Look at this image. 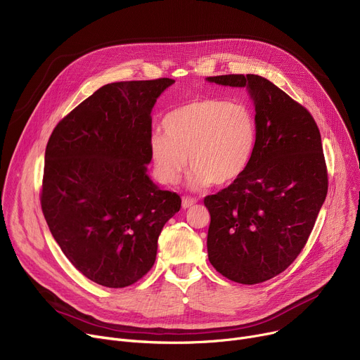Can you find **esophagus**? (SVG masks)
<instances>
[{"mask_svg": "<svg viewBox=\"0 0 360 360\" xmlns=\"http://www.w3.org/2000/svg\"><path fill=\"white\" fill-rule=\"evenodd\" d=\"M195 202H197V200H195V198L184 197V198H182V208H189V207H193Z\"/></svg>", "mask_w": 360, "mask_h": 360, "instance_id": "1", "label": "esophagus"}]
</instances>
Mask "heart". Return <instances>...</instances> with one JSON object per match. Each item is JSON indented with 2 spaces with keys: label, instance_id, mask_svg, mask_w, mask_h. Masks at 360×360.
I'll list each match as a JSON object with an SVG mask.
<instances>
[{
  "label": "heart",
  "instance_id": "1",
  "mask_svg": "<svg viewBox=\"0 0 360 360\" xmlns=\"http://www.w3.org/2000/svg\"><path fill=\"white\" fill-rule=\"evenodd\" d=\"M165 134L150 137V155L156 178L176 184L186 162L189 185L224 186L236 182L253 159L257 123L243 103L217 97L188 101L163 117Z\"/></svg>",
  "mask_w": 360,
  "mask_h": 360
}]
</instances>
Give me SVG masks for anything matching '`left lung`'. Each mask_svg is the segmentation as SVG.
<instances>
[{
  "mask_svg": "<svg viewBox=\"0 0 360 360\" xmlns=\"http://www.w3.org/2000/svg\"><path fill=\"white\" fill-rule=\"evenodd\" d=\"M246 86L255 101L257 145L248 171L207 195L210 263L230 281L255 285L288 268L304 249L328 189L313 115L259 75L208 77Z\"/></svg>",
  "mask_w": 360,
  "mask_h": 360,
  "instance_id": "8db88e82",
  "label": "left lung"
}]
</instances>
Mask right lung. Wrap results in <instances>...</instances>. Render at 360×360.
<instances>
[{"label": "right lung", "instance_id": "add662e5", "mask_svg": "<svg viewBox=\"0 0 360 360\" xmlns=\"http://www.w3.org/2000/svg\"><path fill=\"white\" fill-rule=\"evenodd\" d=\"M175 81L112 82L63 117L47 141L40 191L47 226L84 276L124 288L153 266L176 193L148 176L152 108Z\"/></svg>", "mask_w": 360, "mask_h": 360}]
</instances>
